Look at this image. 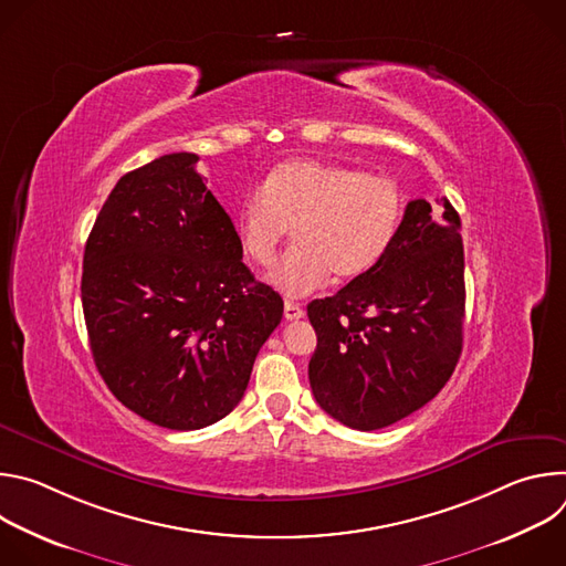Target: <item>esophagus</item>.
Masks as SVG:
<instances>
[{
  "mask_svg": "<svg viewBox=\"0 0 566 566\" xmlns=\"http://www.w3.org/2000/svg\"><path fill=\"white\" fill-rule=\"evenodd\" d=\"M284 317H286V319H300V317H304V308H302L297 302L286 300V302H284Z\"/></svg>",
  "mask_w": 566,
  "mask_h": 566,
  "instance_id": "1",
  "label": "esophagus"
}]
</instances>
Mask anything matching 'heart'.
Here are the masks:
<instances>
[{"mask_svg":"<svg viewBox=\"0 0 566 566\" xmlns=\"http://www.w3.org/2000/svg\"><path fill=\"white\" fill-rule=\"evenodd\" d=\"M402 210L406 199L389 177L334 160L289 158L241 199L234 232L249 262L271 266L293 230L295 249L266 282L282 295L304 297L332 277L352 282L376 269L394 244Z\"/></svg>","mask_w":566,"mask_h":566,"instance_id":"obj_1","label":"heart"}]
</instances>
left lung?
<instances>
[{
	"mask_svg": "<svg viewBox=\"0 0 566 566\" xmlns=\"http://www.w3.org/2000/svg\"><path fill=\"white\" fill-rule=\"evenodd\" d=\"M306 313L317 336L308 380L329 417L369 432L421 410L463 345V241L452 203L410 201L378 266Z\"/></svg>",
	"mask_w": 566,
	"mask_h": 566,
	"instance_id": "8db88e82",
	"label": "left lung"
}]
</instances>
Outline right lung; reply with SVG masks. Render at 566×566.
Instances as JSON below:
<instances>
[{
    "label": "right lung",
    "instance_id": "add662e5",
    "mask_svg": "<svg viewBox=\"0 0 566 566\" xmlns=\"http://www.w3.org/2000/svg\"><path fill=\"white\" fill-rule=\"evenodd\" d=\"M199 156L120 177L90 232L83 311L94 363L125 408L168 430L230 415L284 302L241 262Z\"/></svg>",
    "mask_w": 566,
    "mask_h": 566
}]
</instances>
